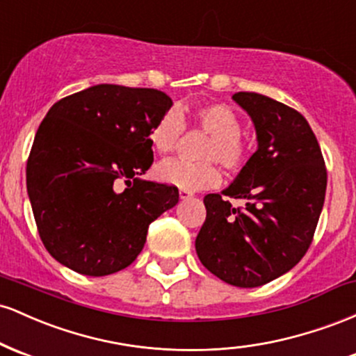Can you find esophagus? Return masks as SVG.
Returning a JSON list of instances; mask_svg holds the SVG:
<instances>
[{"label": "esophagus", "mask_w": 356, "mask_h": 356, "mask_svg": "<svg viewBox=\"0 0 356 356\" xmlns=\"http://www.w3.org/2000/svg\"><path fill=\"white\" fill-rule=\"evenodd\" d=\"M179 197H181L182 201H186V199L194 197V194H192V192L187 191V189H179Z\"/></svg>", "instance_id": "34e87169"}]
</instances>
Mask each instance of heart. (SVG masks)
<instances>
[{"instance_id":"1","label":"heart","mask_w":356,"mask_h":356,"mask_svg":"<svg viewBox=\"0 0 356 356\" xmlns=\"http://www.w3.org/2000/svg\"><path fill=\"white\" fill-rule=\"evenodd\" d=\"M192 118L202 132L211 136L201 154L204 162L192 164L172 159L155 167V175L161 182L179 189H209L220 182V170L214 161L229 172H238L246 164L249 149L241 137L243 122L226 104L201 105L192 112ZM184 129L182 113L177 108L165 110L150 127V145L159 155H169L177 147Z\"/></svg>"}]
</instances>
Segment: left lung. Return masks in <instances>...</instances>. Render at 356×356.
<instances>
[{
  "label": "left lung",
  "instance_id": "left-lung-1",
  "mask_svg": "<svg viewBox=\"0 0 356 356\" xmlns=\"http://www.w3.org/2000/svg\"><path fill=\"white\" fill-rule=\"evenodd\" d=\"M251 117L257 150L224 195L204 197L206 220L195 238L199 259L238 288H256L295 268L306 254L326 192V167L312 127L295 108L259 95H232Z\"/></svg>",
  "mask_w": 356,
  "mask_h": 356
}]
</instances>
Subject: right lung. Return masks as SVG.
I'll return each instance as SVG.
<instances>
[{
    "mask_svg": "<svg viewBox=\"0 0 356 356\" xmlns=\"http://www.w3.org/2000/svg\"><path fill=\"white\" fill-rule=\"evenodd\" d=\"M172 100L155 88L102 83L56 102L38 127L26 189L44 248L63 266L107 276L140 254L149 224L177 187L140 179L150 127Z\"/></svg>",
    "mask_w": 356,
    "mask_h": 356,
    "instance_id": "right-lung-1",
    "label": "right lung"
}]
</instances>
